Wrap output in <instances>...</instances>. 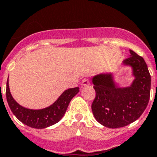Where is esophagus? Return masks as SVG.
<instances>
[{"instance_id": "esophagus-1", "label": "esophagus", "mask_w": 157, "mask_h": 157, "mask_svg": "<svg viewBox=\"0 0 157 157\" xmlns=\"http://www.w3.org/2000/svg\"><path fill=\"white\" fill-rule=\"evenodd\" d=\"M90 84V81H89V79H83L82 81H81V85H82V86H87V85H89Z\"/></svg>"}]
</instances>
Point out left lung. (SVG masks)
I'll return each mask as SVG.
<instances>
[{
    "label": "left lung",
    "instance_id": "8db88e82",
    "mask_svg": "<svg viewBox=\"0 0 157 157\" xmlns=\"http://www.w3.org/2000/svg\"><path fill=\"white\" fill-rule=\"evenodd\" d=\"M130 57L123 60L124 66L132 69L134 80L127 87H119L111 72L100 73L92 78L96 97L92 103L94 118L109 128L127 126L137 120L149 101L151 76L143 57L130 50Z\"/></svg>",
    "mask_w": 157,
    "mask_h": 157
}]
</instances>
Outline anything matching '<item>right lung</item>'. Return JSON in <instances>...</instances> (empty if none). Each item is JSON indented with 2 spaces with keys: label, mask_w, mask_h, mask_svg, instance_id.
<instances>
[{
  "label": "right lung",
  "mask_w": 157,
  "mask_h": 157,
  "mask_svg": "<svg viewBox=\"0 0 157 157\" xmlns=\"http://www.w3.org/2000/svg\"><path fill=\"white\" fill-rule=\"evenodd\" d=\"M80 88L68 89L59 97L56 101L48 107L40 109L25 108L19 105L10 94L9 77L6 83V99L13 114L21 123L28 127L43 129L56 124L63 118L72 98L78 94Z\"/></svg>",
  "instance_id": "1"
}]
</instances>
